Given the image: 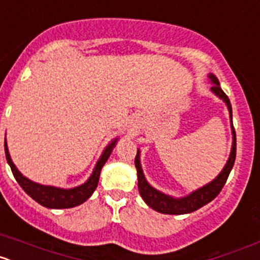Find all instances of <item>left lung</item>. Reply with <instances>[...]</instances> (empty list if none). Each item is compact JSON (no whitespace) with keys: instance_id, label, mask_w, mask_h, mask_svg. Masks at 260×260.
Listing matches in <instances>:
<instances>
[{"instance_id":"left-lung-1","label":"left lung","mask_w":260,"mask_h":260,"mask_svg":"<svg viewBox=\"0 0 260 260\" xmlns=\"http://www.w3.org/2000/svg\"><path fill=\"white\" fill-rule=\"evenodd\" d=\"M208 80L212 84L211 87V92L219 99H221L225 103L229 112V119H231V127H232V148L229 157L226 160V164L221 169L217 176L213 178L211 182L206 183L199 189L194 190L190 194L181 197V198H176L172 195H168L165 192L160 191V190L155 189L153 186L148 183L146 180V176L143 173L141 165V150L138 148L137 156H135V168H137L138 173V189H139V194L146 202L147 206H150L152 210L157 211L160 213H165V215H185V213L194 212V211L199 210L201 207L210 203L211 201L219 195L221 189L224 187L225 182L228 180V176L231 173L232 168L234 165V160H236V133H234L233 127V116H232V105L229 102L228 96L225 95L224 91L221 89L219 83V79L210 73L208 74Z\"/></svg>"}]
</instances>
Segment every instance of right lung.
Wrapping results in <instances>:
<instances>
[{
  "mask_svg": "<svg viewBox=\"0 0 260 260\" xmlns=\"http://www.w3.org/2000/svg\"><path fill=\"white\" fill-rule=\"evenodd\" d=\"M118 139V137L114 138V139H112L110 143L105 147L104 151H103L102 155H100V157H99V160L96 161L95 168H93L91 176L88 177V180L84 183H82V185L75 186V187H70V189L56 187V186L50 185H41V183L34 182V181H31L29 178H27L26 176H23V174L18 171V168L15 167L13 160H11L10 153H9L8 143H6V138H5V155H6L8 164L10 165L11 172H13L17 182L19 183L20 187H22L34 201H36L39 204H41V206H44V207L47 208L61 210V208L77 207L79 204L84 203V202L93 194L95 189L98 187L99 178H100V172H102L103 167H104V164L107 162L108 158H109L113 148L116 147Z\"/></svg>",
  "mask_w": 260,
  "mask_h": 260,
  "instance_id": "1",
  "label": "right lung"
}]
</instances>
